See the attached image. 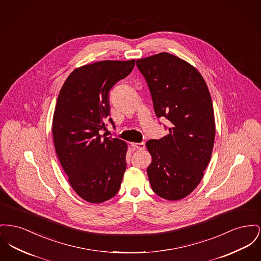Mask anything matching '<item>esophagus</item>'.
<instances>
[{
  "instance_id": "esophagus-1",
  "label": "esophagus",
  "mask_w": 261,
  "mask_h": 261,
  "mask_svg": "<svg viewBox=\"0 0 261 261\" xmlns=\"http://www.w3.org/2000/svg\"><path fill=\"white\" fill-rule=\"evenodd\" d=\"M131 146L137 150H144L145 148V142H141V143H131Z\"/></svg>"
}]
</instances>
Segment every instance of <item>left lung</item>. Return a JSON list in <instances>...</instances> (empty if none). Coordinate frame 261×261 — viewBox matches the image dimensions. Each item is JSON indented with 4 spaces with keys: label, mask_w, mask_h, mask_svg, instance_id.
Returning <instances> with one entry per match:
<instances>
[{
    "label": "left lung",
    "mask_w": 261,
    "mask_h": 261,
    "mask_svg": "<svg viewBox=\"0 0 261 261\" xmlns=\"http://www.w3.org/2000/svg\"><path fill=\"white\" fill-rule=\"evenodd\" d=\"M156 117L168 119L169 133L146 144L152 155L147 169L155 194L180 200L199 184L213 151L214 110L208 87L189 63L167 52L139 59Z\"/></svg>",
    "instance_id": "obj_1"
}]
</instances>
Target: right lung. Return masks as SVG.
Returning a JSON list of instances; mask_svg holds the SVG:
<instances>
[{
  "label": "right lung",
  "instance_id": "1",
  "mask_svg": "<svg viewBox=\"0 0 261 261\" xmlns=\"http://www.w3.org/2000/svg\"><path fill=\"white\" fill-rule=\"evenodd\" d=\"M134 65L135 60H107L80 67L58 95L52 123L55 150L73 189L91 203L112 198L121 185L127 145L99 131L107 129L110 90ZM108 121L115 127L111 118Z\"/></svg>",
  "mask_w": 261,
  "mask_h": 261
}]
</instances>
